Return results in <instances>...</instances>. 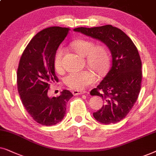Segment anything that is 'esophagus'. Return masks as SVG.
Returning <instances> with one entry per match:
<instances>
[{"label":"esophagus","instance_id":"obj_1","mask_svg":"<svg viewBox=\"0 0 156 156\" xmlns=\"http://www.w3.org/2000/svg\"><path fill=\"white\" fill-rule=\"evenodd\" d=\"M72 93L74 95H82V94H85V93H86V92H83V91H78V90H73Z\"/></svg>","mask_w":156,"mask_h":156}]
</instances>
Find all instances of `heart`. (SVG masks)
<instances>
[{"label": "heart", "mask_w": 156, "mask_h": 156, "mask_svg": "<svg viewBox=\"0 0 156 156\" xmlns=\"http://www.w3.org/2000/svg\"><path fill=\"white\" fill-rule=\"evenodd\" d=\"M73 49L83 57H86L88 65L99 76H103L108 69L110 55L108 50L102 45L95 46L92 41L79 40L72 43ZM64 50L59 48L54 58V66L57 72L63 70V57ZM96 77L94 73L89 70L70 72L64 78V83L69 88L76 90H83L94 83Z\"/></svg>", "instance_id": "1"}]
</instances>
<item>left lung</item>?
<instances>
[{"label": "left lung", "instance_id": "obj_1", "mask_svg": "<svg viewBox=\"0 0 156 156\" xmlns=\"http://www.w3.org/2000/svg\"><path fill=\"white\" fill-rule=\"evenodd\" d=\"M73 31L101 41L111 51V69L90 94L104 101L103 107L93 113L95 119L105 125L118 123L129 113L140 90L142 63L138 49L125 33L111 25L80 27Z\"/></svg>", "mask_w": 156, "mask_h": 156}]
</instances>
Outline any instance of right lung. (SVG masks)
<instances>
[{"instance_id": "right-lung-1", "label": "right lung", "mask_w": 156, "mask_h": 156, "mask_svg": "<svg viewBox=\"0 0 156 156\" xmlns=\"http://www.w3.org/2000/svg\"><path fill=\"white\" fill-rule=\"evenodd\" d=\"M69 30L58 26L45 28L32 38L23 53L17 72L18 91L27 112L43 126H53L63 119L66 103L73 96L64 90L49 97V83L58 81L54 58Z\"/></svg>"}]
</instances>
